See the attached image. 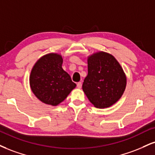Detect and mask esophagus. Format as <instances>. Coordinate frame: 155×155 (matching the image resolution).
<instances>
[{"label":"esophagus","mask_w":155,"mask_h":155,"mask_svg":"<svg viewBox=\"0 0 155 155\" xmlns=\"http://www.w3.org/2000/svg\"><path fill=\"white\" fill-rule=\"evenodd\" d=\"M76 86H77L78 88L80 89L81 87V86H82V83H81V82H78L77 84H76Z\"/></svg>","instance_id":"1"}]
</instances>
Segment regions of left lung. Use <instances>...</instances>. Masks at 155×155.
Returning a JSON list of instances; mask_svg holds the SVG:
<instances>
[{"mask_svg": "<svg viewBox=\"0 0 155 155\" xmlns=\"http://www.w3.org/2000/svg\"><path fill=\"white\" fill-rule=\"evenodd\" d=\"M88 74L84 80L83 91L97 108L110 107L121 97L126 77L113 55L98 52L88 58Z\"/></svg>", "mask_w": 155, "mask_h": 155, "instance_id": "8db88e82", "label": "left lung"}]
</instances>
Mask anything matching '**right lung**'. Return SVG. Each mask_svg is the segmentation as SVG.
<instances>
[{
    "label": "right lung",
    "instance_id": "right-lung-1",
    "mask_svg": "<svg viewBox=\"0 0 155 155\" xmlns=\"http://www.w3.org/2000/svg\"><path fill=\"white\" fill-rule=\"evenodd\" d=\"M61 55L49 53L40 58L31 69L29 84L40 101L56 106L76 87L68 73L62 68Z\"/></svg>",
    "mask_w": 155,
    "mask_h": 155
}]
</instances>
